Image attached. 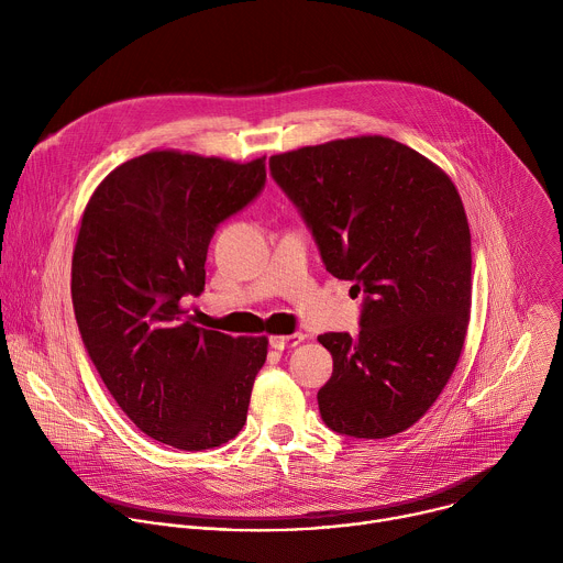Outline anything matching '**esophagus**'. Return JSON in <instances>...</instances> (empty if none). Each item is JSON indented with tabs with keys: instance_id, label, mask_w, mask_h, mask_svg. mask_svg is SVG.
<instances>
[{
	"instance_id": "34e87169",
	"label": "esophagus",
	"mask_w": 563,
	"mask_h": 563,
	"mask_svg": "<svg viewBox=\"0 0 563 563\" xmlns=\"http://www.w3.org/2000/svg\"><path fill=\"white\" fill-rule=\"evenodd\" d=\"M305 341V336L300 334V332H296V334H289V336H272L269 339V345L274 347V350H287V347H296V345H300Z\"/></svg>"
}]
</instances>
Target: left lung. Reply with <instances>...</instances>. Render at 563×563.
Listing matches in <instances>:
<instances>
[{"label":"left lung","mask_w":563,"mask_h":563,"mask_svg":"<svg viewBox=\"0 0 563 563\" xmlns=\"http://www.w3.org/2000/svg\"><path fill=\"white\" fill-rule=\"evenodd\" d=\"M269 174L325 269L363 296L356 336H318L334 358L318 389L320 417L354 439L408 430L445 387L467 332L472 250L456 187L428 157L383 135L272 155Z\"/></svg>","instance_id":"1"}]
</instances>
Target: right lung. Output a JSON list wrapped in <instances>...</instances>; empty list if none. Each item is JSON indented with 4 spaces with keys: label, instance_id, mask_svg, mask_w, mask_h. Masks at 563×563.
I'll use <instances>...</instances> for the list:
<instances>
[{
    "label": "right lung",
    "instance_id": "obj_1",
    "mask_svg": "<svg viewBox=\"0 0 563 563\" xmlns=\"http://www.w3.org/2000/svg\"><path fill=\"white\" fill-rule=\"evenodd\" d=\"M265 183V157L151 151L113 169L85 209L70 267L77 328L122 412L159 443L209 450L247 421L267 339L196 328L185 302L205 289L218 224Z\"/></svg>",
    "mask_w": 563,
    "mask_h": 563
}]
</instances>
